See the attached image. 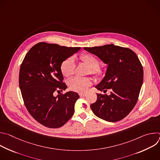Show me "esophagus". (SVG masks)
<instances>
[{
  "instance_id": "obj_1",
  "label": "esophagus",
  "mask_w": 160,
  "mask_h": 160,
  "mask_svg": "<svg viewBox=\"0 0 160 160\" xmlns=\"http://www.w3.org/2000/svg\"><path fill=\"white\" fill-rule=\"evenodd\" d=\"M79 95L81 97H85L87 95V93L86 92H81V93H79Z\"/></svg>"
}]
</instances>
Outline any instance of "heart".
<instances>
[{
	"instance_id": "b5f03b06",
	"label": "heart",
	"mask_w": 160,
	"mask_h": 160,
	"mask_svg": "<svg viewBox=\"0 0 160 160\" xmlns=\"http://www.w3.org/2000/svg\"><path fill=\"white\" fill-rule=\"evenodd\" d=\"M80 59L89 68L90 73L96 77L102 76L104 72L99 67V61L93 55L85 54L80 56ZM75 61L72 57L65 59L61 64V70L62 75L66 77L72 76L75 72ZM92 85V80L88 78L75 77L69 82L70 88L76 92H85Z\"/></svg>"
}]
</instances>
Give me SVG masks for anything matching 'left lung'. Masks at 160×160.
Here are the masks:
<instances>
[{
	"mask_svg": "<svg viewBox=\"0 0 160 160\" xmlns=\"http://www.w3.org/2000/svg\"><path fill=\"white\" fill-rule=\"evenodd\" d=\"M83 49L108 64L104 77L95 87L103 92L110 89V94H97L91 109L108 122L122 120L137 103L143 83V68L138 56L128 48L114 44Z\"/></svg>",
	"mask_w": 160,
	"mask_h": 160,
	"instance_id": "obj_1",
	"label": "left lung"
}]
</instances>
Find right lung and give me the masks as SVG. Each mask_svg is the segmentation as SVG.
Here are the masks:
<instances>
[{
  "instance_id": "obj_1",
  "label": "right lung",
  "mask_w": 160,
  "mask_h": 160,
  "mask_svg": "<svg viewBox=\"0 0 160 160\" xmlns=\"http://www.w3.org/2000/svg\"><path fill=\"white\" fill-rule=\"evenodd\" d=\"M80 48H67L58 44L40 42L26 54L21 65L19 84L27 109L33 118L48 128L64 125L74 113L78 93L66 89L61 66Z\"/></svg>"
}]
</instances>
